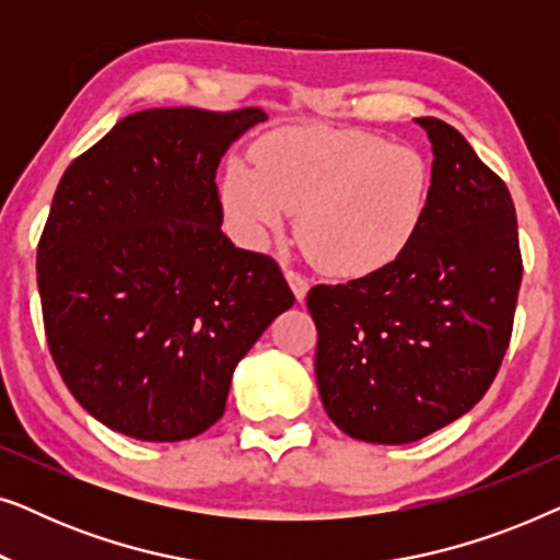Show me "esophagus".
<instances>
[{
    "label": "esophagus",
    "mask_w": 560,
    "mask_h": 560,
    "mask_svg": "<svg viewBox=\"0 0 560 560\" xmlns=\"http://www.w3.org/2000/svg\"><path fill=\"white\" fill-rule=\"evenodd\" d=\"M285 280H288V285L293 288V295H295V301L298 303H303L305 301V295H308V280L303 278L301 272H295V270H285Z\"/></svg>",
    "instance_id": "esophagus-1"
}]
</instances>
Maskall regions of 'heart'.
<instances>
[{
    "instance_id": "b5f03b06",
    "label": "heart",
    "mask_w": 560,
    "mask_h": 560,
    "mask_svg": "<svg viewBox=\"0 0 560 560\" xmlns=\"http://www.w3.org/2000/svg\"><path fill=\"white\" fill-rule=\"evenodd\" d=\"M252 163H229L221 178L236 236L259 247L298 213L303 252L339 278L402 257L431 203V167L416 148L354 129H282L257 144Z\"/></svg>"
}]
</instances>
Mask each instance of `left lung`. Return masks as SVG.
Instances as JSON below:
<instances>
[{"mask_svg": "<svg viewBox=\"0 0 560 560\" xmlns=\"http://www.w3.org/2000/svg\"><path fill=\"white\" fill-rule=\"evenodd\" d=\"M416 121L433 150L418 236L385 270L308 293L328 418L351 439L389 446L425 439L485 397L523 280L508 186L446 121Z\"/></svg>", "mask_w": 560, "mask_h": 560, "instance_id": "1", "label": "left lung"}]
</instances>
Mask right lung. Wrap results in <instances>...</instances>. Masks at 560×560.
Returning a JSON list of instances; mask_svg holds the SVG:
<instances>
[{"label":"right lung","instance_id":"add662e5","mask_svg":"<svg viewBox=\"0 0 560 560\" xmlns=\"http://www.w3.org/2000/svg\"><path fill=\"white\" fill-rule=\"evenodd\" d=\"M257 106L129 114L75 158L37 244L48 347L98 423L173 443L224 416L240 359L295 303L275 259L221 232L217 167Z\"/></svg>","mask_w":560,"mask_h":560}]
</instances>
